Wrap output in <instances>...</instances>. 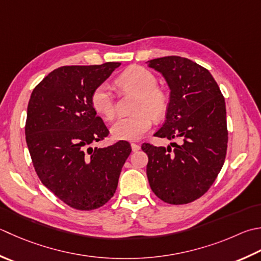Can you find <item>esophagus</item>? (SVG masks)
Listing matches in <instances>:
<instances>
[{
  "mask_svg": "<svg viewBox=\"0 0 261 261\" xmlns=\"http://www.w3.org/2000/svg\"><path fill=\"white\" fill-rule=\"evenodd\" d=\"M131 148H132V150L134 151H138L140 149V145H138V144H135V142H132L131 144Z\"/></svg>",
  "mask_w": 261,
  "mask_h": 261,
  "instance_id": "esophagus-1",
  "label": "esophagus"
}]
</instances>
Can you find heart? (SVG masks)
<instances>
[{"label": "heart", "mask_w": 261, "mask_h": 261, "mask_svg": "<svg viewBox=\"0 0 261 261\" xmlns=\"http://www.w3.org/2000/svg\"><path fill=\"white\" fill-rule=\"evenodd\" d=\"M122 91L137 95L135 114L121 117L111 127V134L117 140L135 141L140 139L151 127V117L161 120L168 109V97L160 87L157 78L148 69L132 65L125 69L115 80ZM91 106L97 114L111 121L115 115V101L109 85L101 84L94 89L90 97Z\"/></svg>", "instance_id": "obj_1"}]
</instances>
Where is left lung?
Segmentation results:
<instances>
[{"instance_id": "obj_1", "label": "left lung", "mask_w": 261, "mask_h": 261, "mask_svg": "<svg viewBox=\"0 0 261 261\" xmlns=\"http://www.w3.org/2000/svg\"><path fill=\"white\" fill-rule=\"evenodd\" d=\"M148 65L163 74L171 90L166 121L154 136L178 139L167 148L142 144L148 181L164 202H192L208 191L225 161V99L211 72L191 60L172 55Z\"/></svg>"}]
</instances>
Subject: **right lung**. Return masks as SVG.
<instances>
[{"label":"right lung","mask_w":261,"mask_h":261,"mask_svg":"<svg viewBox=\"0 0 261 261\" xmlns=\"http://www.w3.org/2000/svg\"><path fill=\"white\" fill-rule=\"evenodd\" d=\"M119 62L55 69L30 96L24 134L39 180L66 205L93 211L114 196L131 152L127 141L93 147L110 131L96 115L90 97Z\"/></svg>","instance_id":"obj_1"}]
</instances>
